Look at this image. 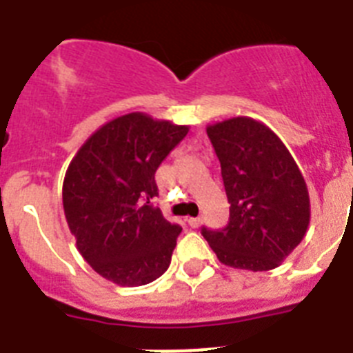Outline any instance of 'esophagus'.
<instances>
[{
    "instance_id": "esophagus-1",
    "label": "esophagus",
    "mask_w": 353,
    "mask_h": 353,
    "mask_svg": "<svg viewBox=\"0 0 353 353\" xmlns=\"http://www.w3.org/2000/svg\"><path fill=\"white\" fill-rule=\"evenodd\" d=\"M186 222H188V226H190V228H197L201 222H203V219H201V217H188V219H186Z\"/></svg>"
}]
</instances>
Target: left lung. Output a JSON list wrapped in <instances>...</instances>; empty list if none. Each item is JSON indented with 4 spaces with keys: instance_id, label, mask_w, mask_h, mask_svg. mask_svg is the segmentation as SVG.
Here are the masks:
<instances>
[{
    "instance_id": "obj_1",
    "label": "left lung",
    "mask_w": 353,
    "mask_h": 353,
    "mask_svg": "<svg viewBox=\"0 0 353 353\" xmlns=\"http://www.w3.org/2000/svg\"><path fill=\"white\" fill-rule=\"evenodd\" d=\"M206 132L221 161L230 221L201 233L224 265L278 268L309 228V190L300 168L282 140L253 118H230Z\"/></svg>"
}]
</instances>
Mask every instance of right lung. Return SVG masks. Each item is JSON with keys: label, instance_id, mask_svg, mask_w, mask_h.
Segmentation results:
<instances>
[{"label": "right lung", "instance_id": "obj_1", "mask_svg": "<svg viewBox=\"0 0 353 353\" xmlns=\"http://www.w3.org/2000/svg\"><path fill=\"white\" fill-rule=\"evenodd\" d=\"M188 125L129 112L108 121L71 159L62 204L77 250L100 276L145 285L167 271L181 226L163 217L156 170Z\"/></svg>", "mask_w": 353, "mask_h": 353}]
</instances>
